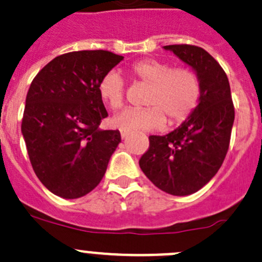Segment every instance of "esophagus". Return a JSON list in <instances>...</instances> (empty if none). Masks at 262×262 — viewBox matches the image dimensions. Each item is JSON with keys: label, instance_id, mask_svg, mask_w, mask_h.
Returning <instances> with one entry per match:
<instances>
[{"label": "esophagus", "instance_id": "1", "mask_svg": "<svg viewBox=\"0 0 262 262\" xmlns=\"http://www.w3.org/2000/svg\"><path fill=\"white\" fill-rule=\"evenodd\" d=\"M128 134H130V131H127V130H121V137H122V139H125V137H127Z\"/></svg>", "mask_w": 262, "mask_h": 262}]
</instances>
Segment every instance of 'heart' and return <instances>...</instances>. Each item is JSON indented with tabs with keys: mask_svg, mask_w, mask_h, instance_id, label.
Returning a JSON list of instances; mask_svg holds the SVG:
<instances>
[{
	"mask_svg": "<svg viewBox=\"0 0 262 262\" xmlns=\"http://www.w3.org/2000/svg\"><path fill=\"white\" fill-rule=\"evenodd\" d=\"M134 82L149 84L145 92L146 107L128 108L116 115L112 123L121 130H158L169 118L176 125L187 120L201 98V81L190 67H173L168 62L144 58L127 69ZM98 93L105 105L113 111L125 104L126 84L118 72L110 71L102 77Z\"/></svg>",
	"mask_w": 262,
	"mask_h": 262,
	"instance_id": "b5f03b06",
	"label": "heart"
}]
</instances>
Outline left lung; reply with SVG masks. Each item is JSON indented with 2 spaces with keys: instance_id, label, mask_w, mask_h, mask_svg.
Here are the masks:
<instances>
[{
  "instance_id": "obj_1",
  "label": "left lung",
  "mask_w": 262,
  "mask_h": 262,
  "mask_svg": "<svg viewBox=\"0 0 262 262\" xmlns=\"http://www.w3.org/2000/svg\"><path fill=\"white\" fill-rule=\"evenodd\" d=\"M164 49L192 67L201 81V98L192 115L164 136H149L139 164L164 192L187 196L203 188L222 167L229 147L234 105L227 74L201 47L172 44Z\"/></svg>"
}]
</instances>
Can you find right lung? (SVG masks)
Instances as JSON below:
<instances>
[{
    "instance_id": "add662e5",
    "label": "right lung",
    "mask_w": 262,
    "mask_h": 262,
    "mask_svg": "<svg viewBox=\"0 0 262 262\" xmlns=\"http://www.w3.org/2000/svg\"><path fill=\"white\" fill-rule=\"evenodd\" d=\"M122 59L102 49L69 52L30 84L23 136L35 174L59 198L79 199L94 190L121 142L118 130L99 128L108 113L98 85Z\"/></svg>"
}]
</instances>
